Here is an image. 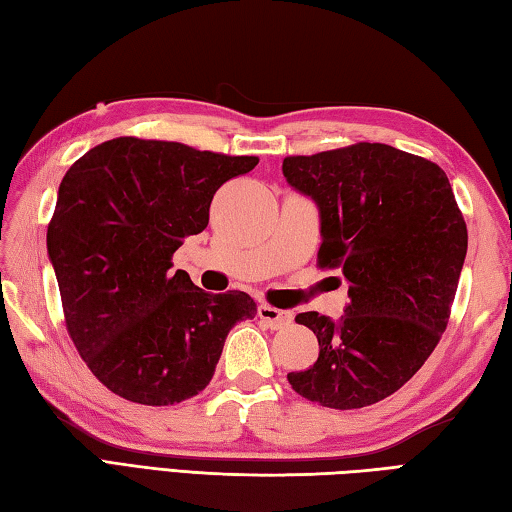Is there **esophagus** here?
I'll list each match as a JSON object with an SVG mask.
<instances>
[{"label":"esophagus","instance_id":"34e87169","mask_svg":"<svg viewBox=\"0 0 512 512\" xmlns=\"http://www.w3.org/2000/svg\"><path fill=\"white\" fill-rule=\"evenodd\" d=\"M257 315L262 322H266L270 328H284L288 326L290 322H293V313H288V310H279V308H273L268 304H262L257 308Z\"/></svg>","mask_w":512,"mask_h":512}]
</instances>
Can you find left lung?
<instances>
[{
	"label": "left lung",
	"mask_w": 512,
	"mask_h": 512,
	"mask_svg": "<svg viewBox=\"0 0 512 512\" xmlns=\"http://www.w3.org/2000/svg\"><path fill=\"white\" fill-rule=\"evenodd\" d=\"M284 177L319 210V266L342 268L350 302L339 319L315 310L313 366L288 373L299 395L364 408L402 388L446 330L468 233L437 164L386 144L286 157Z\"/></svg>",
	"instance_id": "left-lung-1"
}]
</instances>
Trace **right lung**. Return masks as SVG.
<instances>
[{"instance_id": "add662e5", "label": "right lung", "mask_w": 512, "mask_h": 512, "mask_svg": "<svg viewBox=\"0 0 512 512\" xmlns=\"http://www.w3.org/2000/svg\"><path fill=\"white\" fill-rule=\"evenodd\" d=\"M177 142L117 137L57 190L46 248L68 333L93 375L135 404L168 406L213 379L226 337L257 306L197 288L170 257L208 226L217 188L257 166Z\"/></svg>"}]
</instances>
